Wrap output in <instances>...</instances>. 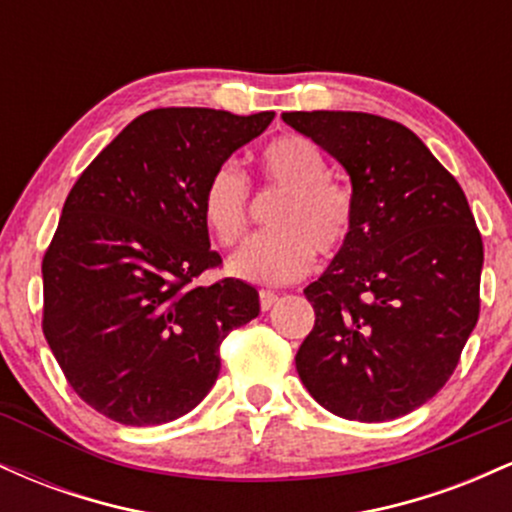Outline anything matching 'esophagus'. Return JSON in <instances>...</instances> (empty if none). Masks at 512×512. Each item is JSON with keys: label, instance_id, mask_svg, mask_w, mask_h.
Returning <instances> with one entry per match:
<instances>
[{"label": "esophagus", "instance_id": "obj_1", "mask_svg": "<svg viewBox=\"0 0 512 512\" xmlns=\"http://www.w3.org/2000/svg\"><path fill=\"white\" fill-rule=\"evenodd\" d=\"M279 301V296H276L274 291H260V308L262 310H272V305Z\"/></svg>", "mask_w": 512, "mask_h": 512}]
</instances>
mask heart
Instances as JSON below:
<instances>
[{"instance_id":"heart-1","label":"heart","mask_w":512,"mask_h":512,"mask_svg":"<svg viewBox=\"0 0 512 512\" xmlns=\"http://www.w3.org/2000/svg\"><path fill=\"white\" fill-rule=\"evenodd\" d=\"M264 182L286 192L276 204V231L250 238L228 257V272L262 286H284L313 269L315 250L332 257L354 228L351 195L332 178L330 161L305 137L276 139L262 151ZM202 216L221 245L243 238L250 223V180L238 163L226 161L211 173L202 195Z\"/></svg>"}]
</instances>
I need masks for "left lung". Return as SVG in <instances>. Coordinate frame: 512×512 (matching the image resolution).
<instances>
[{
    "label": "left lung",
    "instance_id": "left-lung-1",
    "mask_svg": "<svg viewBox=\"0 0 512 512\" xmlns=\"http://www.w3.org/2000/svg\"><path fill=\"white\" fill-rule=\"evenodd\" d=\"M281 120L342 163L354 228L305 289L315 327L296 354L317 404L390 421L448 383L479 320L484 245L457 180L399 122L313 110Z\"/></svg>",
    "mask_w": 512,
    "mask_h": 512
}]
</instances>
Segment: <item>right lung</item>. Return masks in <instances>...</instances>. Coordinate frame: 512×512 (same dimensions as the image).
Segmentation results:
<instances>
[{
  "instance_id": "add662e5",
  "label": "right lung",
  "mask_w": 512,
  "mask_h": 512,
  "mask_svg": "<svg viewBox=\"0 0 512 512\" xmlns=\"http://www.w3.org/2000/svg\"><path fill=\"white\" fill-rule=\"evenodd\" d=\"M272 120L149 110L69 192L43 260V332L76 395L117 424L195 409L219 378L226 334L260 315L245 281L195 279L221 264L202 216L207 180Z\"/></svg>"
}]
</instances>
